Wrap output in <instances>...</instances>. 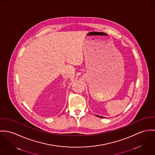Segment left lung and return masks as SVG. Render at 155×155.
<instances>
[{
	"instance_id": "left-lung-1",
	"label": "left lung",
	"mask_w": 155,
	"mask_h": 155,
	"mask_svg": "<svg viewBox=\"0 0 155 155\" xmlns=\"http://www.w3.org/2000/svg\"><path fill=\"white\" fill-rule=\"evenodd\" d=\"M97 117H101V118H104V117H102V116H99V115H97Z\"/></svg>"
}]
</instances>
